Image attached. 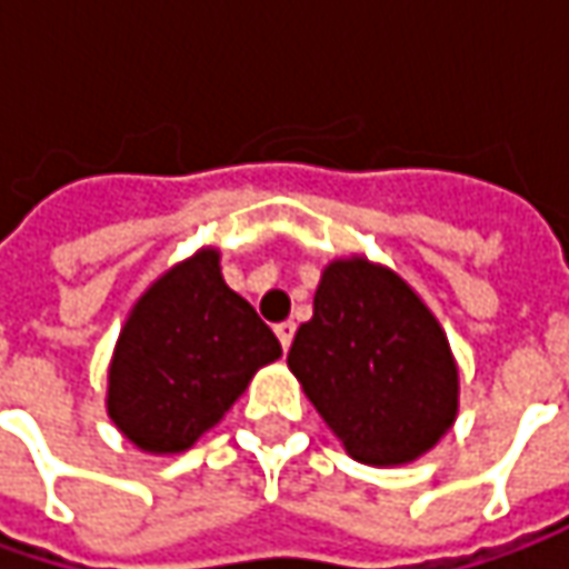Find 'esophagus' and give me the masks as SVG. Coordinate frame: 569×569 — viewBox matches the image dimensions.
Wrapping results in <instances>:
<instances>
[{"label":"esophagus","instance_id":"obj_1","mask_svg":"<svg viewBox=\"0 0 569 569\" xmlns=\"http://www.w3.org/2000/svg\"><path fill=\"white\" fill-rule=\"evenodd\" d=\"M295 332H297V326L288 319V322H278L274 326V336H278V341H281V348L288 351L291 348V341H295Z\"/></svg>","mask_w":569,"mask_h":569}]
</instances>
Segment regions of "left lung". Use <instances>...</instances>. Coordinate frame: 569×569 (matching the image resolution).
<instances>
[{
    "label": "left lung",
    "mask_w": 569,
    "mask_h": 569,
    "mask_svg": "<svg viewBox=\"0 0 569 569\" xmlns=\"http://www.w3.org/2000/svg\"><path fill=\"white\" fill-rule=\"evenodd\" d=\"M288 367L363 466L415 462L459 411L447 332L399 274L363 256L326 266Z\"/></svg>",
    "instance_id": "1"
}]
</instances>
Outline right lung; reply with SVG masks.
Instances as JSON below:
<instances>
[{"mask_svg": "<svg viewBox=\"0 0 569 569\" xmlns=\"http://www.w3.org/2000/svg\"><path fill=\"white\" fill-rule=\"evenodd\" d=\"M218 250L164 272L132 307L110 361L107 415L144 452H183L252 373L281 358L274 332L221 278Z\"/></svg>", "mask_w": 569, "mask_h": 569, "instance_id": "1", "label": "right lung"}]
</instances>
